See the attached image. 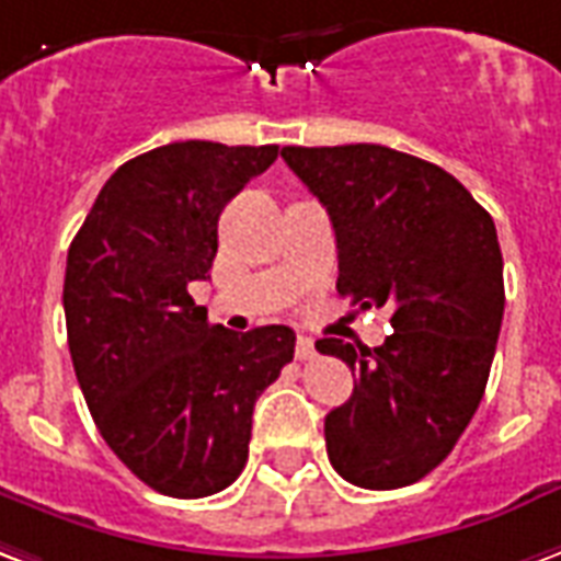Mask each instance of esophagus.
<instances>
[{"mask_svg":"<svg viewBox=\"0 0 561 561\" xmlns=\"http://www.w3.org/2000/svg\"><path fill=\"white\" fill-rule=\"evenodd\" d=\"M294 354H297V359H300V363L312 359V356H314L312 339H309V335H300V339H297V351H294Z\"/></svg>","mask_w":561,"mask_h":561,"instance_id":"1","label":"esophagus"}]
</instances>
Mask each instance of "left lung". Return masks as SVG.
<instances>
[{
    "mask_svg": "<svg viewBox=\"0 0 561 561\" xmlns=\"http://www.w3.org/2000/svg\"><path fill=\"white\" fill-rule=\"evenodd\" d=\"M282 160L330 214L339 294L392 314L375 351L314 344L356 375L323 422L330 463L356 488H408L446 460L484 396L505 309L496 226L458 178L383 145H288Z\"/></svg>",
    "mask_w": 561,
    "mask_h": 561,
    "instance_id": "obj_1",
    "label": "left lung"
}]
</instances>
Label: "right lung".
<instances>
[{
  "mask_svg": "<svg viewBox=\"0 0 561 561\" xmlns=\"http://www.w3.org/2000/svg\"><path fill=\"white\" fill-rule=\"evenodd\" d=\"M276 157V145L202 139L139 153L68 249L70 359L94 425L136 479L175 500L238 479L255 401L294 359L291 327L231 333L190 297L217 255L222 207Z\"/></svg>",
  "mask_w": 561,
  "mask_h": 561,
  "instance_id": "add662e5",
  "label": "right lung"
}]
</instances>
